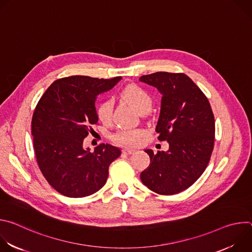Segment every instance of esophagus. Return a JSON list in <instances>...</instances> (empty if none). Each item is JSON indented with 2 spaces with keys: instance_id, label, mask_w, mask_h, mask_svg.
<instances>
[{
  "instance_id": "1",
  "label": "esophagus",
  "mask_w": 252,
  "mask_h": 252,
  "mask_svg": "<svg viewBox=\"0 0 252 252\" xmlns=\"http://www.w3.org/2000/svg\"><path fill=\"white\" fill-rule=\"evenodd\" d=\"M134 150H131V149H127V148H125L123 149V153L124 154H126V155H131V154H134Z\"/></svg>"
}]
</instances>
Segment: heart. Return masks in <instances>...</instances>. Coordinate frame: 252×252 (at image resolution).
<instances>
[{"mask_svg":"<svg viewBox=\"0 0 252 252\" xmlns=\"http://www.w3.org/2000/svg\"><path fill=\"white\" fill-rule=\"evenodd\" d=\"M122 97L130 103L138 114L148 110L150 111L153 104V99L148 92L135 85L127 86L122 92ZM113 110L114 101L112 99L102 101L97 109L98 120L103 124H109L112 121ZM143 134H145V130L141 128H122L113 137L122 145L135 146Z\"/></svg>","mask_w":252,"mask_h":252,"instance_id":"heart-1","label":"heart"}]
</instances>
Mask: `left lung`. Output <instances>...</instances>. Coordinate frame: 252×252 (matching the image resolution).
Segmentation results:
<instances>
[{
  "label": "left lung",
  "mask_w": 252,
  "mask_h": 252,
  "mask_svg": "<svg viewBox=\"0 0 252 252\" xmlns=\"http://www.w3.org/2000/svg\"><path fill=\"white\" fill-rule=\"evenodd\" d=\"M141 83L162 95L156 126L166 152L150 156L151 163L140 173L142 184L159 194H175L192 186L205 170L214 143V117L207 97L185 74L166 71L142 76Z\"/></svg>",
  "instance_id": "1"
}]
</instances>
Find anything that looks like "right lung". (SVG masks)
<instances>
[{"label": "right lung", "instance_id": "right-lung-1", "mask_svg": "<svg viewBox=\"0 0 252 252\" xmlns=\"http://www.w3.org/2000/svg\"><path fill=\"white\" fill-rule=\"evenodd\" d=\"M123 78L71 76L55 81L39 100L32 120L33 150L48 183L67 197H85L106 183L121 150L101 143L91 152L84 139L98 122L95 100Z\"/></svg>", "mask_w": 252, "mask_h": 252}]
</instances>
